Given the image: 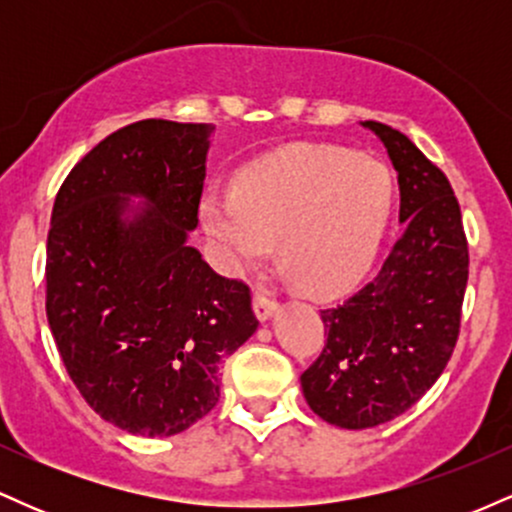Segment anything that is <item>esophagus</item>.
Instances as JSON below:
<instances>
[{
  "label": "esophagus",
  "mask_w": 512,
  "mask_h": 512,
  "mask_svg": "<svg viewBox=\"0 0 512 512\" xmlns=\"http://www.w3.org/2000/svg\"><path fill=\"white\" fill-rule=\"evenodd\" d=\"M252 303H255V315L260 317V320H269L272 313L276 310V301L272 298V293L264 291V289H257L255 291V298H252Z\"/></svg>",
  "instance_id": "1"
}]
</instances>
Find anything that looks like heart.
<instances>
[{"label": "heart", "mask_w": 512, "mask_h": 512, "mask_svg": "<svg viewBox=\"0 0 512 512\" xmlns=\"http://www.w3.org/2000/svg\"><path fill=\"white\" fill-rule=\"evenodd\" d=\"M395 182L383 163L342 146H308L250 175L240 195L211 192L202 219L231 269L279 240L281 267L305 293H337L373 262Z\"/></svg>", "instance_id": "b5f03b06"}]
</instances>
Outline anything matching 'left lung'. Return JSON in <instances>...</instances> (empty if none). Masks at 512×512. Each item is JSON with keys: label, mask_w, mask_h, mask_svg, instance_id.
<instances>
[{"label": "left lung", "mask_w": 512, "mask_h": 512, "mask_svg": "<svg viewBox=\"0 0 512 512\" xmlns=\"http://www.w3.org/2000/svg\"><path fill=\"white\" fill-rule=\"evenodd\" d=\"M399 173L404 223L383 267L354 296L320 310L327 342L301 375L305 402L327 424L373 428L431 390L460 337L469 248L460 202L407 134L363 122Z\"/></svg>", "instance_id": "1"}]
</instances>
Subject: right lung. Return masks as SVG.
<instances>
[{
	"label": "right lung",
	"mask_w": 512,
	"mask_h": 512,
	"mask_svg": "<svg viewBox=\"0 0 512 512\" xmlns=\"http://www.w3.org/2000/svg\"><path fill=\"white\" fill-rule=\"evenodd\" d=\"M211 129H117L69 170L52 207L45 310L57 351L88 407L134 436H175L207 416L221 363L257 330L250 286L187 245ZM129 194L150 204L125 220Z\"/></svg>",
	"instance_id": "1"
}]
</instances>
